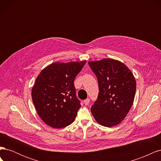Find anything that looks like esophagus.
Instances as JSON below:
<instances>
[{"label": "esophagus", "mask_w": 161, "mask_h": 161, "mask_svg": "<svg viewBox=\"0 0 161 161\" xmlns=\"http://www.w3.org/2000/svg\"><path fill=\"white\" fill-rule=\"evenodd\" d=\"M89 102H90L89 99H85V100L84 101V103H85V105H89Z\"/></svg>", "instance_id": "34e87169"}]
</instances>
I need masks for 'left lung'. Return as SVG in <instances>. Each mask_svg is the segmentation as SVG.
Instances as JSON below:
<instances>
[{
    "instance_id": "left-lung-1",
    "label": "left lung",
    "mask_w": 161,
    "mask_h": 161,
    "mask_svg": "<svg viewBox=\"0 0 161 161\" xmlns=\"http://www.w3.org/2000/svg\"><path fill=\"white\" fill-rule=\"evenodd\" d=\"M88 64L98 80V98L91 107L97 123L105 127L119 124L133 104L136 82L133 73L121 62L104 58Z\"/></svg>"
}]
</instances>
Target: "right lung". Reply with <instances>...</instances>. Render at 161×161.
Instances as JSON below:
<instances>
[{"label":"right lung","instance_id":"1","mask_svg":"<svg viewBox=\"0 0 161 161\" xmlns=\"http://www.w3.org/2000/svg\"><path fill=\"white\" fill-rule=\"evenodd\" d=\"M86 62H54L36 78L31 90L33 103L38 115L50 127L64 128L75 121L81 105L74 80Z\"/></svg>","mask_w":161,"mask_h":161}]
</instances>
